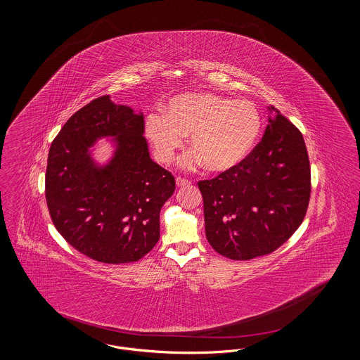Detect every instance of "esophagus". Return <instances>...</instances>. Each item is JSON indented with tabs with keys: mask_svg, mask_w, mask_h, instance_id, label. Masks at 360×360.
I'll return each mask as SVG.
<instances>
[{
	"mask_svg": "<svg viewBox=\"0 0 360 360\" xmlns=\"http://www.w3.org/2000/svg\"><path fill=\"white\" fill-rule=\"evenodd\" d=\"M175 184H176V186H178V188H185V186L191 185V181H188V179H185V178H181V176H178V178L175 179Z\"/></svg>",
	"mask_w": 360,
	"mask_h": 360,
	"instance_id": "obj_1",
	"label": "esophagus"
}]
</instances>
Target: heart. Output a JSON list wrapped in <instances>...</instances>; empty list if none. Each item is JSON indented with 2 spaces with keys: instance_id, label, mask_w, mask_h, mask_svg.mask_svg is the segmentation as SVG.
<instances>
[{
  "instance_id": "b5f03b06",
  "label": "heart",
  "mask_w": 360,
  "mask_h": 360,
  "mask_svg": "<svg viewBox=\"0 0 360 360\" xmlns=\"http://www.w3.org/2000/svg\"><path fill=\"white\" fill-rule=\"evenodd\" d=\"M263 121L248 100H233L209 91L184 93L162 106V116L146 119L144 134L155 158L169 165L188 136L193 150L182 160L185 169L204 165L213 174L231 172L257 147Z\"/></svg>"
}]
</instances>
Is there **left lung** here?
I'll return each instance as SVG.
<instances>
[{
	"label": "left lung",
	"mask_w": 360,
	"mask_h": 360,
	"mask_svg": "<svg viewBox=\"0 0 360 360\" xmlns=\"http://www.w3.org/2000/svg\"><path fill=\"white\" fill-rule=\"evenodd\" d=\"M260 143L240 166L200 181L206 239L220 255L248 260L271 254L304 221L310 166L301 132L269 106Z\"/></svg>",
	"instance_id": "8db88e82"
}]
</instances>
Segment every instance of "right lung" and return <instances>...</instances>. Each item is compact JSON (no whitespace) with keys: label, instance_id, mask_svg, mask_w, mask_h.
Here are the masks:
<instances>
[{"label":"right lung","instance_id":"1","mask_svg":"<svg viewBox=\"0 0 360 360\" xmlns=\"http://www.w3.org/2000/svg\"><path fill=\"white\" fill-rule=\"evenodd\" d=\"M144 115L103 96L75 112L53 139L46 172L52 223L70 245L97 262L120 264L148 254L175 179L150 156ZM115 150L101 165L94 146Z\"/></svg>","mask_w":360,"mask_h":360}]
</instances>
